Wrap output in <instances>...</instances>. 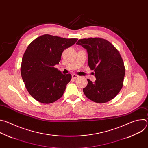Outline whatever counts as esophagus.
Instances as JSON below:
<instances>
[{
	"mask_svg": "<svg viewBox=\"0 0 148 148\" xmlns=\"http://www.w3.org/2000/svg\"><path fill=\"white\" fill-rule=\"evenodd\" d=\"M78 77H79L78 75H76V74H72V78H73L75 79V78H78Z\"/></svg>",
	"mask_w": 148,
	"mask_h": 148,
	"instance_id": "34e87169",
	"label": "esophagus"
}]
</instances>
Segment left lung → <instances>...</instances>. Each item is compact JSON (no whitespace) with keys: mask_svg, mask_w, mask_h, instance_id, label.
<instances>
[{"mask_svg":"<svg viewBox=\"0 0 148 148\" xmlns=\"http://www.w3.org/2000/svg\"><path fill=\"white\" fill-rule=\"evenodd\" d=\"M77 45L88 53L90 68L94 70L96 80L87 79L83 88L86 96L97 103H105L113 99L122 86L125 69L118 50L108 41L101 38L80 39Z\"/></svg>","mask_w":148,"mask_h":148,"instance_id":"left-lung-1","label":"left lung"}]
</instances>
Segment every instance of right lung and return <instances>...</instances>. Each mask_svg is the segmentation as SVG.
I'll list each match as a JSON object with an SVG mask.
<instances>
[{
    "instance_id": "right-lung-1",
    "label": "right lung",
    "mask_w": 148,
    "mask_h": 148,
    "mask_svg": "<svg viewBox=\"0 0 148 148\" xmlns=\"http://www.w3.org/2000/svg\"><path fill=\"white\" fill-rule=\"evenodd\" d=\"M77 40L45 34L29 45L20 71L27 90L36 100L50 103L62 96L71 75L62 74L54 66L59 64L63 51Z\"/></svg>"
}]
</instances>
